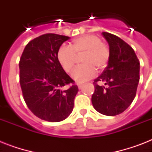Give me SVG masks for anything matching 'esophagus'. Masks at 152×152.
I'll return each instance as SVG.
<instances>
[{
    "mask_svg": "<svg viewBox=\"0 0 152 152\" xmlns=\"http://www.w3.org/2000/svg\"><path fill=\"white\" fill-rule=\"evenodd\" d=\"M77 86H78V88L79 89H80L82 87H83V83H77Z\"/></svg>",
    "mask_w": 152,
    "mask_h": 152,
    "instance_id": "1",
    "label": "esophagus"
}]
</instances>
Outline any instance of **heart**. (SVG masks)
<instances>
[{
  "label": "heart",
  "instance_id": "1",
  "mask_svg": "<svg viewBox=\"0 0 152 152\" xmlns=\"http://www.w3.org/2000/svg\"><path fill=\"white\" fill-rule=\"evenodd\" d=\"M81 62L76 67L72 77L74 80L82 83L92 78L98 70H103L110 60V50L102 43V39L95 34H84L73 39L69 46H61L57 53L60 64L66 72L72 70L76 63V56L83 53Z\"/></svg>",
  "mask_w": 152,
  "mask_h": 152
}]
</instances>
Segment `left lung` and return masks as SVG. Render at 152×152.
Instances as JSON below:
<instances>
[{"label": "left lung", "instance_id": "1", "mask_svg": "<svg viewBox=\"0 0 152 152\" xmlns=\"http://www.w3.org/2000/svg\"><path fill=\"white\" fill-rule=\"evenodd\" d=\"M102 36L109 44L110 60L102 73L95 80L91 97L94 108L106 116L120 114L131 105L140 80V61L133 49L119 37L108 32ZM97 82L104 83L99 86Z\"/></svg>", "mask_w": 152, "mask_h": 152}]
</instances>
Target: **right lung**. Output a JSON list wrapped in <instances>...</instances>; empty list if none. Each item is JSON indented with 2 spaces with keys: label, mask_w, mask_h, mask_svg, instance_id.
I'll use <instances>...</instances> for the list:
<instances>
[{
  "label": "right lung",
  "mask_w": 152,
  "mask_h": 152,
  "mask_svg": "<svg viewBox=\"0 0 152 152\" xmlns=\"http://www.w3.org/2000/svg\"><path fill=\"white\" fill-rule=\"evenodd\" d=\"M69 37L45 34L29 42L20 60V83L24 101L34 115L42 120L58 122L70 115L77 85L67 90L64 86L74 81L64 72L57 53Z\"/></svg>",
  "instance_id": "obj_1"
}]
</instances>
